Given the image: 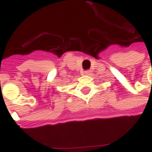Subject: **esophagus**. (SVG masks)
Returning a JSON list of instances; mask_svg holds the SVG:
<instances>
[{"mask_svg": "<svg viewBox=\"0 0 152 152\" xmlns=\"http://www.w3.org/2000/svg\"><path fill=\"white\" fill-rule=\"evenodd\" d=\"M84 74H85V75H90V74H91V71H90V70L85 71V72H84Z\"/></svg>", "mask_w": 152, "mask_h": 152, "instance_id": "34e87169", "label": "esophagus"}]
</instances>
